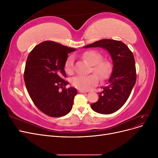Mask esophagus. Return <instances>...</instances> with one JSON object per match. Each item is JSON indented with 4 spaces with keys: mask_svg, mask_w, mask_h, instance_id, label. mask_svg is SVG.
Listing matches in <instances>:
<instances>
[{
    "mask_svg": "<svg viewBox=\"0 0 158 158\" xmlns=\"http://www.w3.org/2000/svg\"><path fill=\"white\" fill-rule=\"evenodd\" d=\"M78 92L80 93H87L89 92L88 90H83V89H78Z\"/></svg>",
    "mask_w": 158,
    "mask_h": 158,
    "instance_id": "1",
    "label": "esophagus"
}]
</instances>
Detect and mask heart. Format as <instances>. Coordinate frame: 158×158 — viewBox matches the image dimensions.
<instances>
[{
	"instance_id": "b5f03b06",
	"label": "heart",
	"mask_w": 158,
	"mask_h": 158,
	"mask_svg": "<svg viewBox=\"0 0 158 158\" xmlns=\"http://www.w3.org/2000/svg\"><path fill=\"white\" fill-rule=\"evenodd\" d=\"M82 57L88 63L93 65V72L98 74L101 79L106 78L111 71V65L108 60H102V55L95 51H85ZM74 57L69 56L66 61L64 69L67 73L71 74L74 70ZM99 77L95 74L90 75H78L71 80V83L74 86L80 89L88 90L94 87L99 82Z\"/></svg>"
}]
</instances>
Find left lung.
I'll return each mask as SVG.
<instances>
[{
    "label": "left lung",
    "instance_id": "left-lung-1",
    "mask_svg": "<svg viewBox=\"0 0 158 158\" xmlns=\"http://www.w3.org/2000/svg\"><path fill=\"white\" fill-rule=\"evenodd\" d=\"M91 47L107 50L113 62L111 75L102 92H99L98 101L91 105V107L98 113L111 114L125 103L136 83L135 58L128 47L121 41L104 39L84 48Z\"/></svg>",
    "mask_w": 158,
    "mask_h": 158
}]
</instances>
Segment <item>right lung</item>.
Returning <instances> with one entry per match:
<instances>
[{"label":"right lung","mask_w":158,"mask_h":158,"mask_svg":"<svg viewBox=\"0 0 158 158\" xmlns=\"http://www.w3.org/2000/svg\"><path fill=\"white\" fill-rule=\"evenodd\" d=\"M76 50L46 41L36 45L27 56L23 74L26 87L33 103L47 115L63 117L73 107L77 90L66 89L69 82L64 78L68 54Z\"/></svg>","instance_id":"obj_1"}]
</instances>
